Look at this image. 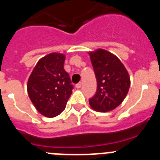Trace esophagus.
Segmentation results:
<instances>
[{"label": "esophagus", "mask_w": 160, "mask_h": 160, "mask_svg": "<svg viewBox=\"0 0 160 160\" xmlns=\"http://www.w3.org/2000/svg\"><path fill=\"white\" fill-rule=\"evenodd\" d=\"M76 88H78V89H79V88H81V87H82V82H78V84H76Z\"/></svg>", "instance_id": "34e87169"}]
</instances>
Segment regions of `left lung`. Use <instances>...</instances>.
Returning a JSON list of instances; mask_svg holds the SVG:
<instances>
[{
	"label": "left lung",
	"instance_id": "1",
	"mask_svg": "<svg viewBox=\"0 0 160 160\" xmlns=\"http://www.w3.org/2000/svg\"><path fill=\"white\" fill-rule=\"evenodd\" d=\"M90 60L97 79V90L89 99L98 112L112 111L123 101L130 88V77L119 59L104 49L90 52Z\"/></svg>",
	"mask_w": 160,
	"mask_h": 160
}]
</instances>
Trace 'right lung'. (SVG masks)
Masks as SVG:
<instances>
[{"instance_id": "obj_1", "label": "right lung", "mask_w": 160, "mask_h": 160, "mask_svg": "<svg viewBox=\"0 0 160 160\" xmlns=\"http://www.w3.org/2000/svg\"><path fill=\"white\" fill-rule=\"evenodd\" d=\"M65 56L52 53L38 61L29 76L27 90L38 112L53 118L66 108L73 86L64 70Z\"/></svg>"}]
</instances>
